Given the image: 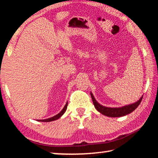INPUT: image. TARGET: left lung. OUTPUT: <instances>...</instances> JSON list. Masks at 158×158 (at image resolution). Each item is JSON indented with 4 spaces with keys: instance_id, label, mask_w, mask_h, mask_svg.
<instances>
[{
    "instance_id": "obj_1",
    "label": "left lung",
    "mask_w": 158,
    "mask_h": 158,
    "mask_svg": "<svg viewBox=\"0 0 158 158\" xmlns=\"http://www.w3.org/2000/svg\"><path fill=\"white\" fill-rule=\"evenodd\" d=\"M90 95H91L93 105H94L95 109H97L99 112H100L102 114L105 115V116L109 117H121L130 114L131 112L135 111V109L137 108V106L140 105L141 102L143 98V97H141L140 98V100H139L137 102L134 103L132 105L125 106L120 108H109L106 107V106H104L102 105H100V104L95 100L94 96L91 93H90Z\"/></svg>"
}]
</instances>
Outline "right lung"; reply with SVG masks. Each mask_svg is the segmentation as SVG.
Wrapping results in <instances>:
<instances>
[{
    "label": "right lung",
    "mask_w": 158,
    "mask_h": 158,
    "mask_svg": "<svg viewBox=\"0 0 158 158\" xmlns=\"http://www.w3.org/2000/svg\"><path fill=\"white\" fill-rule=\"evenodd\" d=\"M67 106H68V102L66 103V105H65V106H64V108L62 109V111H61L59 114H58L57 115H56V116H53L52 118H49L44 119V120H39V121H42V122H50V121H55V120L58 119L60 116H62L63 114L65 112L66 109H67Z\"/></svg>",
    "instance_id": "obj_1"
}]
</instances>
